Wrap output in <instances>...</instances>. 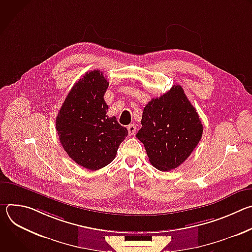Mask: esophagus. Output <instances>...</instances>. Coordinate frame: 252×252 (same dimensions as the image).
I'll return each instance as SVG.
<instances>
[{
    "mask_svg": "<svg viewBox=\"0 0 252 252\" xmlns=\"http://www.w3.org/2000/svg\"><path fill=\"white\" fill-rule=\"evenodd\" d=\"M127 130H128V134H129V135L134 134L135 131H136V126H135V125H133V124L128 125V126H127Z\"/></svg>",
    "mask_w": 252,
    "mask_h": 252,
    "instance_id": "obj_1",
    "label": "esophagus"
}]
</instances>
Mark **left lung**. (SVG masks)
I'll use <instances>...</instances> for the list:
<instances>
[{
	"instance_id": "1",
	"label": "left lung",
	"mask_w": 252,
	"mask_h": 252,
	"mask_svg": "<svg viewBox=\"0 0 252 252\" xmlns=\"http://www.w3.org/2000/svg\"><path fill=\"white\" fill-rule=\"evenodd\" d=\"M136 137L143 143L151 163L161 171L181 165L202 136V124L181 86H173L143 109Z\"/></svg>"
}]
</instances>
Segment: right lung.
<instances>
[{
    "instance_id": "obj_1",
    "label": "right lung",
    "mask_w": 252,
    "mask_h": 252,
    "mask_svg": "<svg viewBox=\"0 0 252 252\" xmlns=\"http://www.w3.org/2000/svg\"><path fill=\"white\" fill-rule=\"evenodd\" d=\"M109 82L98 69L80 79L67 94L56 119L65 153L79 165L97 170L111 163L127 129L117 118L107 117L103 95Z\"/></svg>"
}]
</instances>
